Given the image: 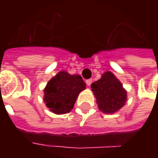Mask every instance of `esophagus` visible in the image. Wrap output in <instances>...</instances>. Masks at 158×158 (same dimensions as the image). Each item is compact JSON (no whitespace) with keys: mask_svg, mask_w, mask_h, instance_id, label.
Segmentation results:
<instances>
[{"mask_svg":"<svg viewBox=\"0 0 158 158\" xmlns=\"http://www.w3.org/2000/svg\"><path fill=\"white\" fill-rule=\"evenodd\" d=\"M92 82H93V79H87V80H86L87 85H88V86H90V85H91V84H92Z\"/></svg>","mask_w":158,"mask_h":158,"instance_id":"obj_1","label":"esophagus"}]
</instances>
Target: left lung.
Returning a JSON list of instances; mask_svg holds the SVG:
<instances>
[{
  "mask_svg": "<svg viewBox=\"0 0 158 158\" xmlns=\"http://www.w3.org/2000/svg\"><path fill=\"white\" fill-rule=\"evenodd\" d=\"M91 89L96 97L99 110L105 114L118 111L127 100V92L119 79L110 71L105 72L101 79L93 83Z\"/></svg>",
  "mask_w": 158,
  "mask_h": 158,
  "instance_id": "1",
  "label": "left lung"
}]
</instances>
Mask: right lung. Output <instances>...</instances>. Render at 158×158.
I'll list each match as a JSON object with an SVG mask.
<instances>
[{
    "instance_id": "add662e5",
    "label": "right lung",
    "mask_w": 158,
    "mask_h": 158,
    "mask_svg": "<svg viewBox=\"0 0 158 158\" xmlns=\"http://www.w3.org/2000/svg\"><path fill=\"white\" fill-rule=\"evenodd\" d=\"M85 89L86 84L80 75L60 71L48 81L43 100L53 113L66 114L73 109L79 93Z\"/></svg>"
}]
</instances>
